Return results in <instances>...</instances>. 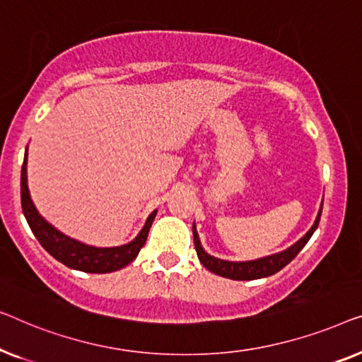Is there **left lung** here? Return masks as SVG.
I'll use <instances>...</instances> for the list:
<instances>
[{"instance_id": "8db88e82", "label": "left lung", "mask_w": 362, "mask_h": 362, "mask_svg": "<svg viewBox=\"0 0 362 362\" xmlns=\"http://www.w3.org/2000/svg\"><path fill=\"white\" fill-rule=\"evenodd\" d=\"M322 208L320 206V211L317 215V220H315L313 226L310 228L308 233L305 234L303 238H300L293 246L285 249L282 252L272 254V256H266L261 259H256V261H246V262H231V261H223V259L213 257L210 254L205 252V249L202 247L200 238H198L197 228L193 225V243H195L197 256L200 259V262L205 266L208 271L216 274V276L233 279V281H254V279H262L269 277L272 274H276L284 269L287 264L292 261V259L297 256V254L302 251L305 244L308 243V239L312 238V234L318 228L320 216H322Z\"/></svg>"}]
</instances>
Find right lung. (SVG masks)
<instances>
[{
  "mask_svg": "<svg viewBox=\"0 0 362 362\" xmlns=\"http://www.w3.org/2000/svg\"><path fill=\"white\" fill-rule=\"evenodd\" d=\"M26 165H28V149H26V157H24L23 169H21L23 213L24 216H26L28 225L30 230H33L34 236L37 238L40 246H42L50 256L57 259L59 262H62L64 266L75 269V271L90 272V274L115 272L134 261L137 254L141 251V247L146 244L147 234H149L151 225L152 221H154L157 211L151 213L144 228L139 231V234H137L131 243L124 244V246H116V247L86 246V244L75 241V239L65 236L64 233L55 230L52 225H49V223L39 215V211L35 210L34 203L30 200V195H29Z\"/></svg>",
  "mask_w": 362,
  "mask_h": 362,
  "instance_id": "right-lung-1",
  "label": "right lung"
}]
</instances>
